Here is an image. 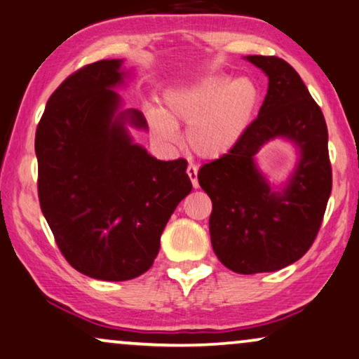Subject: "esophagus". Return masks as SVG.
Wrapping results in <instances>:
<instances>
[{"instance_id":"esophagus-1","label":"esophagus","mask_w":359,"mask_h":359,"mask_svg":"<svg viewBox=\"0 0 359 359\" xmlns=\"http://www.w3.org/2000/svg\"><path fill=\"white\" fill-rule=\"evenodd\" d=\"M187 174H189V179L192 180V185H194L195 189H197V187H198V179H197L198 169H197V165L189 164V167H187Z\"/></svg>"}]
</instances>
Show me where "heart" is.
Wrapping results in <instances>:
<instances>
[{
  "instance_id": "b5f03b06",
  "label": "heart",
  "mask_w": 359,
  "mask_h": 359,
  "mask_svg": "<svg viewBox=\"0 0 359 359\" xmlns=\"http://www.w3.org/2000/svg\"><path fill=\"white\" fill-rule=\"evenodd\" d=\"M259 104V90L246 76L228 79L207 74L180 82L162 97L161 111L147 114L154 135L164 142L177 141L179 124H187L185 142L202 159H219L235 149L246 135Z\"/></svg>"
}]
</instances>
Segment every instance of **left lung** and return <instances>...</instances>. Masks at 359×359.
<instances>
[{
    "mask_svg": "<svg viewBox=\"0 0 359 359\" xmlns=\"http://www.w3.org/2000/svg\"><path fill=\"white\" fill-rule=\"evenodd\" d=\"M245 59L267 75V95L235 149L202 165L198 184L213 203L215 255L238 274H256L283 269L312 246L332 192V165L323 113L297 72L279 57ZM277 137L298 147L299 161L285 187L276 191L257 167L255 154Z\"/></svg>",
    "mask_w": 359,
    "mask_h": 359,
    "instance_id": "1",
    "label": "left lung"
}]
</instances>
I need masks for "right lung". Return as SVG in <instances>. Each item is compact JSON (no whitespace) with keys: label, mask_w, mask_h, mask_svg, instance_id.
Here are the masks:
<instances>
[{"label":"right lung","mask_w":359,"mask_h":359,"mask_svg":"<svg viewBox=\"0 0 359 359\" xmlns=\"http://www.w3.org/2000/svg\"><path fill=\"white\" fill-rule=\"evenodd\" d=\"M121 59L76 70L50 95L36 131L41 210L69 264L100 280H130L154 262L170 215L192 190L187 161H159L133 142L147 130L114 88Z\"/></svg>","instance_id":"add662e5"}]
</instances>
